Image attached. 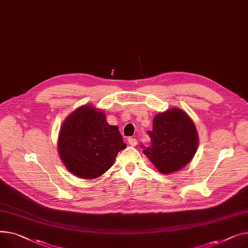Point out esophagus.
Returning a JSON list of instances; mask_svg holds the SVG:
<instances>
[{
	"instance_id": "obj_1",
	"label": "esophagus",
	"mask_w": 248,
	"mask_h": 248,
	"mask_svg": "<svg viewBox=\"0 0 248 248\" xmlns=\"http://www.w3.org/2000/svg\"><path fill=\"white\" fill-rule=\"evenodd\" d=\"M128 143L131 145V146H136V145H137V139L133 138V137H130V138H128Z\"/></svg>"
}]
</instances>
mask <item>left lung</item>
Instances as JSON below:
<instances>
[{
  "label": "left lung",
  "mask_w": 248,
  "mask_h": 248,
  "mask_svg": "<svg viewBox=\"0 0 248 248\" xmlns=\"http://www.w3.org/2000/svg\"><path fill=\"white\" fill-rule=\"evenodd\" d=\"M151 138L144 154L162 174L176 172L186 166L196 153L198 134L189 116L179 108L158 113L153 119Z\"/></svg>",
  "instance_id": "obj_1"
}]
</instances>
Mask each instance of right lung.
Returning <instances> with one entry per match:
<instances>
[{
	"label": "right lung",
	"instance_id": "obj_1",
	"mask_svg": "<svg viewBox=\"0 0 248 248\" xmlns=\"http://www.w3.org/2000/svg\"><path fill=\"white\" fill-rule=\"evenodd\" d=\"M125 147L118 126L109 125L103 111L91 105L73 111L63 122L58 138L62 162L82 179L100 177Z\"/></svg>",
	"mask_w": 248,
	"mask_h": 248
}]
</instances>
